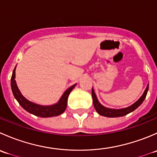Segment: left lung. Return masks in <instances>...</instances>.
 Instances as JSON below:
<instances>
[{"mask_svg": "<svg viewBox=\"0 0 157 157\" xmlns=\"http://www.w3.org/2000/svg\"><path fill=\"white\" fill-rule=\"evenodd\" d=\"M148 89L149 83L147 84V86L146 89H145L143 95H142L140 97V99L137 101H136L134 104H132V105H130V106L126 107V108L115 109L107 108V107H105L104 105H102V104L99 102V100H98L97 96H96V93H95L93 88H92V96H93V105H94V108L96 109V112H97L100 115H102V116L109 117V118H117V117L124 116V115L132 112L133 111L135 110L136 109L138 108V107L141 105V103L144 102L145 98H146Z\"/></svg>", "mask_w": 157, "mask_h": 157, "instance_id": "obj_1", "label": "left lung"}]
</instances>
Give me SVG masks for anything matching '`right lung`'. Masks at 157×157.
Masks as SVG:
<instances>
[{
    "label": "right lung",
    "mask_w": 157,
    "mask_h": 157,
    "mask_svg": "<svg viewBox=\"0 0 157 157\" xmlns=\"http://www.w3.org/2000/svg\"><path fill=\"white\" fill-rule=\"evenodd\" d=\"M16 67L13 71L12 77H11V89H12V92L14 96V98L17 99L19 104L25 110L27 111L29 113L33 114V115H36V116L41 117V118H48V117L58 116V115H61L65 111L66 107H67V98H68L70 93L72 91L73 89L75 87L77 83L71 86L67 90H66L62 94V96H61L58 102H56V103L49 105H39V104L34 103V102L28 100L27 99H26L23 96L21 92L20 91L17 85V82L15 80Z\"/></svg>",
    "instance_id": "obj_1"
}]
</instances>
